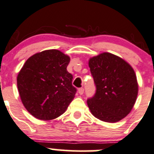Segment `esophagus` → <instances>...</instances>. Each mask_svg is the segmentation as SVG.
<instances>
[{
    "mask_svg": "<svg viewBox=\"0 0 154 154\" xmlns=\"http://www.w3.org/2000/svg\"><path fill=\"white\" fill-rule=\"evenodd\" d=\"M78 92L80 94H83V92H84V88H83V87H81V88H78Z\"/></svg>",
    "mask_w": 154,
    "mask_h": 154,
    "instance_id": "esophagus-1",
    "label": "esophagus"
}]
</instances>
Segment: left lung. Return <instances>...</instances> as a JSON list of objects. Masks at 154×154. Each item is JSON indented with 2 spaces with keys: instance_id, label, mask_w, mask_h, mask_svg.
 Wrapping results in <instances>:
<instances>
[{
  "instance_id": "obj_1",
  "label": "left lung",
  "mask_w": 154,
  "mask_h": 154,
  "mask_svg": "<svg viewBox=\"0 0 154 154\" xmlns=\"http://www.w3.org/2000/svg\"><path fill=\"white\" fill-rule=\"evenodd\" d=\"M90 71L95 94L87 104L93 116L103 122H119L130 113L138 94V83L133 68L120 57L103 53L91 58Z\"/></svg>"
}]
</instances>
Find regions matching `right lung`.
<instances>
[{
  "mask_svg": "<svg viewBox=\"0 0 154 154\" xmlns=\"http://www.w3.org/2000/svg\"><path fill=\"white\" fill-rule=\"evenodd\" d=\"M70 57L58 50L30 57L17 77V86L26 109L40 120H52L66 112L77 88L67 71Z\"/></svg>",
  "mask_w": 154,
  "mask_h": 154,
  "instance_id": "add662e5",
  "label": "right lung"
}]
</instances>
